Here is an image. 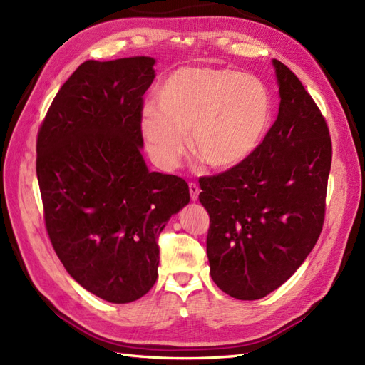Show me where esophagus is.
<instances>
[{"label":"esophagus","instance_id":"34e87169","mask_svg":"<svg viewBox=\"0 0 365 365\" xmlns=\"http://www.w3.org/2000/svg\"><path fill=\"white\" fill-rule=\"evenodd\" d=\"M190 194H191V200L195 202L199 199V194H200V188L195 183H190Z\"/></svg>","mask_w":365,"mask_h":365}]
</instances>
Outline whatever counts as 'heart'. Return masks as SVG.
<instances>
[{"mask_svg": "<svg viewBox=\"0 0 365 365\" xmlns=\"http://www.w3.org/2000/svg\"><path fill=\"white\" fill-rule=\"evenodd\" d=\"M145 106L140 130L149 154L162 168H174L186 151L214 171H231L259 151L273 118V97L257 77L228 68H183Z\"/></svg>", "mask_w": 365, "mask_h": 365, "instance_id": "heart-1", "label": "heart"}]
</instances>
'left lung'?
<instances>
[{"label": "left lung", "instance_id": "8db88e82", "mask_svg": "<svg viewBox=\"0 0 365 365\" xmlns=\"http://www.w3.org/2000/svg\"><path fill=\"white\" fill-rule=\"evenodd\" d=\"M279 114L253 158L199 180L210 214V274L240 301L265 297L294 274L324 223L331 140L301 80L273 60Z\"/></svg>", "mask_w": 365, "mask_h": 365}]
</instances>
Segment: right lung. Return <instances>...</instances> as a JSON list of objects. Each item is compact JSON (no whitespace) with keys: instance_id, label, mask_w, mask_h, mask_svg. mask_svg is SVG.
Segmentation results:
<instances>
[{"instance_id":"1","label":"right lung","mask_w":365,"mask_h":365,"mask_svg":"<svg viewBox=\"0 0 365 365\" xmlns=\"http://www.w3.org/2000/svg\"><path fill=\"white\" fill-rule=\"evenodd\" d=\"M155 60H88L55 96L36 140L46 230L66 272L112 304L146 294L157 239L190 203L188 183L149 171L142 155L143 93Z\"/></svg>"}]
</instances>
